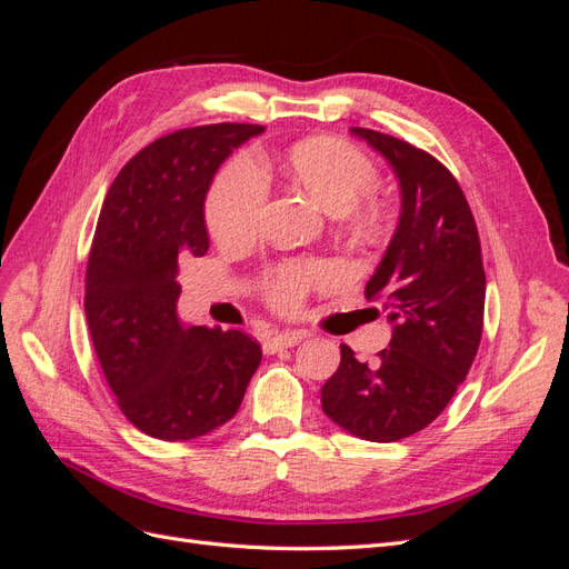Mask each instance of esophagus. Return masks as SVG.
Returning <instances> with one entry per match:
<instances>
[{
	"label": "esophagus",
	"instance_id": "obj_1",
	"mask_svg": "<svg viewBox=\"0 0 569 569\" xmlns=\"http://www.w3.org/2000/svg\"><path fill=\"white\" fill-rule=\"evenodd\" d=\"M303 337H306V332H301V330L274 332V335H270V337L266 339L263 351H266V353H278V351H282V349H291V347H297V343H299Z\"/></svg>",
	"mask_w": 569,
	"mask_h": 569
}]
</instances>
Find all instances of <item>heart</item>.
<instances>
[{
	"label": "heart",
	"mask_w": 569,
	"mask_h": 569,
	"mask_svg": "<svg viewBox=\"0 0 569 569\" xmlns=\"http://www.w3.org/2000/svg\"><path fill=\"white\" fill-rule=\"evenodd\" d=\"M287 173L327 213L343 216L366 199L380 180L375 163L353 144L335 137H313L287 153ZM268 184L261 168L247 153H239L220 168L206 197V222L218 242H244L261 226ZM372 220V209L360 213ZM325 266H287L272 272L268 297L280 308H297L308 287L325 280Z\"/></svg>",
	"instance_id": "1"
}]
</instances>
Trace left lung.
<instances>
[{
	"mask_svg": "<svg viewBox=\"0 0 569 569\" xmlns=\"http://www.w3.org/2000/svg\"><path fill=\"white\" fill-rule=\"evenodd\" d=\"M393 168L401 218L366 284L391 322L389 347L341 363L320 389L325 416L368 441H399L435 422L468 377L485 327L487 274L472 211L451 170L391 134L351 128Z\"/></svg>",
	"mask_w": 569,
	"mask_h": 569,
	"instance_id": "8db88e82",
	"label": "left lung"
}]
</instances>
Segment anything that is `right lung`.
<instances>
[{
  "label": "right lung",
  "instance_id": "add662e5",
  "mask_svg": "<svg viewBox=\"0 0 569 569\" xmlns=\"http://www.w3.org/2000/svg\"><path fill=\"white\" fill-rule=\"evenodd\" d=\"M263 126L170 132L132 157L101 206L84 274L90 337L123 416L144 435L187 441L242 406L261 347L239 330L184 327L178 270L209 251L206 192L232 149Z\"/></svg>",
  "mask_w": 569,
  "mask_h": 569
}]
</instances>
